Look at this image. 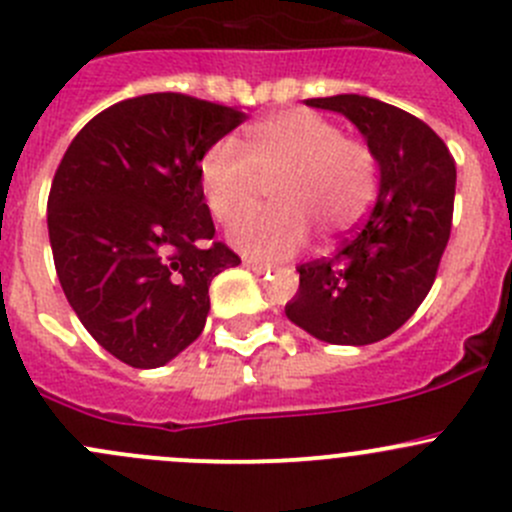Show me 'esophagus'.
Here are the masks:
<instances>
[{
	"label": "esophagus",
	"mask_w": 512,
	"mask_h": 512,
	"mask_svg": "<svg viewBox=\"0 0 512 512\" xmlns=\"http://www.w3.org/2000/svg\"><path fill=\"white\" fill-rule=\"evenodd\" d=\"M242 265L250 267V270H252V272H257V275H265V272H270V270H272V267L267 265V262L252 260V257H245V260H242Z\"/></svg>",
	"instance_id": "esophagus-1"
}]
</instances>
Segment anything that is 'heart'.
Returning a JSON list of instances; mask_svg holds the SVG:
<instances>
[{
	"label": "heart",
	"mask_w": 512,
	"mask_h": 512,
	"mask_svg": "<svg viewBox=\"0 0 512 512\" xmlns=\"http://www.w3.org/2000/svg\"><path fill=\"white\" fill-rule=\"evenodd\" d=\"M375 160L360 142L342 140L330 119L290 109L255 124L247 152L237 140L215 142L200 162V185L212 215L230 225L256 206L265 184L276 182L278 207L232 225L230 240L242 252L285 260L310 240L342 232L365 215L375 195Z\"/></svg>",
	"instance_id": "b5f03b06"
}]
</instances>
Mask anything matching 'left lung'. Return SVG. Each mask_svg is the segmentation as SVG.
I'll return each instance as SVG.
<instances>
[{"mask_svg":"<svg viewBox=\"0 0 512 512\" xmlns=\"http://www.w3.org/2000/svg\"><path fill=\"white\" fill-rule=\"evenodd\" d=\"M340 112L365 137L380 190L365 225L332 257L297 267L287 320L330 345H370L413 317L450 240L455 162L423 119L362 94L305 99Z\"/></svg>","mask_w":512,"mask_h":512,"instance_id":"left-lung-1","label":"left lung"}]
</instances>
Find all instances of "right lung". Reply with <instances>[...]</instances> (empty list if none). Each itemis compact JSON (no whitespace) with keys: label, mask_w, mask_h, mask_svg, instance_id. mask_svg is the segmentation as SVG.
<instances>
[{"label":"right lung","mask_w":512,"mask_h":512,"mask_svg":"<svg viewBox=\"0 0 512 512\" xmlns=\"http://www.w3.org/2000/svg\"><path fill=\"white\" fill-rule=\"evenodd\" d=\"M245 112L177 92L124 99L84 124L47 202L67 302L117 360L162 367L200 337L210 282L240 257L212 242L200 162Z\"/></svg>","instance_id":"obj_1"}]
</instances>
